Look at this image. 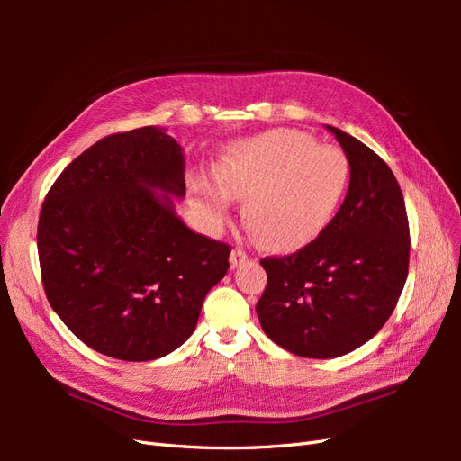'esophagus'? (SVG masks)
I'll list each match as a JSON object with an SVG mask.
<instances>
[{
  "label": "esophagus",
  "mask_w": 461,
  "mask_h": 461,
  "mask_svg": "<svg viewBox=\"0 0 461 461\" xmlns=\"http://www.w3.org/2000/svg\"><path fill=\"white\" fill-rule=\"evenodd\" d=\"M248 261V254L244 252L242 248H234L232 252H230V267L234 269V267H240L242 263H246Z\"/></svg>",
  "instance_id": "esophagus-1"
}]
</instances>
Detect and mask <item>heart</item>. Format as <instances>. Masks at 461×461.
<instances>
[{
	"instance_id": "b5f03b06",
	"label": "heart",
	"mask_w": 461,
	"mask_h": 461,
	"mask_svg": "<svg viewBox=\"0 0 461 461\" xmlns=\"http://www.w3.org/2000/svg\"><path fill=\"white\" fill-rule=\"evenodd\" d=\"M219 186L196 185L194 198L212 225L227 219L230 196L261 246L292 252L313 242L337 215L350 185V161L298 131H271L234 144L219 167Z\"/></svg>"
}]
</instances>
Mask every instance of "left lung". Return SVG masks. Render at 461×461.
<instances>
[{"label": "left lung", "mask_w": 461, "mask_h": 461, "mask_svg": "<svg viewBox=\"0 0 461 461\" xmlns=\"http://www.w3.org/2000/svg\"><path fill=\"white\" fill-rule=\"evenodd\" d=\"M350 161V186L330 225L283 258H263L261 329L300 357H339L393 315L410 267L406 203L390 167L357 138L327 127Z\"/></svg>", "instance_id": "left-lung-1"}]
</instances>
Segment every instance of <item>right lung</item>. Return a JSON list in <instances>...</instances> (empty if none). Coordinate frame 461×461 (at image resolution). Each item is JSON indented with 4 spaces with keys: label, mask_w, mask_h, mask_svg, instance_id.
Returning a JSON list of instances; mask_svg holds the SVG:
<instances>
[{
    "label": "right lung",
    "mask_w": 461,
    "mask_h": 461,
    "mask_svg": "<svg viewBox=\"0 0 461 461\" xmlns=\"http://www.w3.org/2000/svg\"><path fill=\"white\" fill-rule=\"evenodd\" d=\"M185 190L183 148L158 127L102 138L50 188L38 221L41 283L53 312L92 350L149 361L196 329L230 246L176 217L169 194Z\"/></svg>",
    "instance_id": "add662e5"
}]
</instances>
